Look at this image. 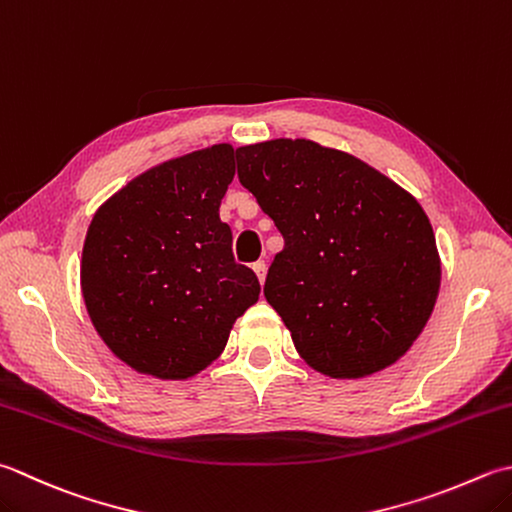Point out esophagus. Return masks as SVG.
<instances>
[{
  "instance_id": "1",
  "label": "esophagus",
  "mask_w": 512,
  "mask_h": 512,
  "mask_svg": "<svg viewBox=\"0 0 512 512\" xmlns=\"http://www.w3.org/2000/svg\"><path fill=\"white\" fill-rule=\"evenodd\" d=\"M253 270H255V275H257L259 282L264 284V279H266V270H268V266H266L264 259H259V262H255V264H253Z\"/></svg>"
}]
</instances>
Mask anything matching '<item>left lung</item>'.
Segmentation results:
<instances>
[{"label": "left lung", "mask_w": 512, "mask_h": 512, "mask_svg": "<svg viewBox=\"0 0 512 512\" xmlns=\"http://www.w3.org/2000/svg\"><path fill=\"white\" fill-rule=\"evenodd\" d=\"M237 177L284 237L264 295L306 364L339 379L395 364L426 326L442 277L417 199L310 139L237 148Z\"/></svg>", "instance_id": "1"}]
</instances>
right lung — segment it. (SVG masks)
Returning <instances> with one entry per match:
<instances>
[{
  "label": "right lung",
  "mask_w": 512,
  "mask_h": 512,
  "mask_svg": "<svg viewBox=\"0 0 512 512\" xmlns=\"http://www.w3.org/2000/svg\"><path fill=\"white\" fill-rule=\"evenodd\" d=\"M235 150L215 144L146 170L97 210L82 253V295L106 346L139 373L186 379L222 355L259 299L235 262L219 204Z\"/></svg>",
  "instance_id": "add662e5"
}]
</instances>
